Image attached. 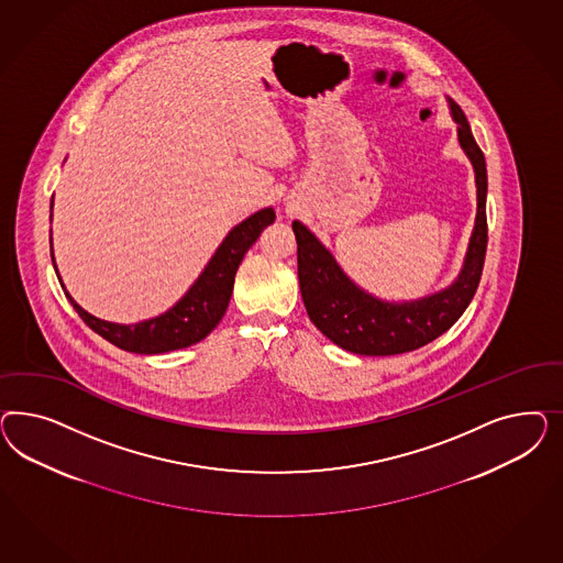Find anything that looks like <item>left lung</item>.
<instances>
[{
  "instance_id": "obj_1",
  "label": "left lung",
  "mask_w": 563,
  "mask_h": 563,
  "mask_svg": "<svg viewBox=\"0 0 563 563\" xmlns=\"http://www.w3.org/2000/svg\"><path fill=\"white\" fill-rule=\"evenodd\" d=\"M450 111L459 123V142L471 158L477 181V219L459 278L448 287L415 301H382L357 287L342 273L334 256L299 221L292 222L297 239V273L307 316L325 339L344 351L386 357L409 353L435 341L456 324L477 292L487 252V167L471 125L452 99Z\"/></svg>"
}]
</instances>
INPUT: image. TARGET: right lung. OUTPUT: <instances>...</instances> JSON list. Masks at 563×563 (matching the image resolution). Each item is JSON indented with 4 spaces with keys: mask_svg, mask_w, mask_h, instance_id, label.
Returning <instances> with one entry per match:
<instances>
[{
    "mask_svg": "<svg viewBox=\"0 0 563 563\" xmlns=\"http://www.w3.org/2000/svg\"><path fill=\"white\" fill-rule=\"evenodd\" d=\"M274 219L276 214L273 208H264V210H257L256 214H252L250 219L239 222L238 227H233L229 235L222 239L214 256L210 257L205 273L198 276V280L189 287L188 292L170 307L169 311L156 316L153 320H144L132 325L104 322L78 306L68 290H66V297L88 328H92L104 341L120 346L123 351L137 353V355H158V353L186 349L189 344H196L206 339L221 322L233 292L235 273L241 260L256 243L260 233L268 224H273ZM53 266H55V260H53ZM62 289H66L64 283H62Z\"/></svg>",
    "mask_w": 563,
    "mask_h": 563,
    "instance_id": "obj_1",
    "label": "right lung"
}]
</instances>
